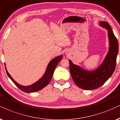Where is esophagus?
Here are the masks:
<instances>
[{
  "label": "esophagus",
  "mask_w": 120,
  "mask_h": 120,
  "mask_svg": "<svg viewBox=\"0 0 120 120\" xmlns=\"http://www.w3.org/2000/svg\"><path fill=\"white\" fill-rule=\"evenodd\" d=\"M66 55H69V51H66Z\"/></svg>",
  "instance_id": "obj_1"
}]
</instances>
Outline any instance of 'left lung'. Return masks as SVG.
<instances>
[{
  "label": "left lung",
  "mask_w": 120,
  "mask_h": 120,
  "mask_svg": "<svg viewBox=\"0 0 120 120\" xmlns=\"http://www.w3.org/2000/svg\"><path fill=\"white\" fill-rule=\"evenodd\" d=\"M99 25L107 30L109 40V51L101 65L93 71H89L69 60L70 72L74 83L79 88L85 90L100 87L111 77L116 68L119 42L109 23L100 21Z\"/></svg>",
  "instance_id": "8db88e82"
}]
</instances>
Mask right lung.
<instances>
[{
	"label": "right lung",
	"instance_id": "add662e5",
	"mask_svg": "<svg viewBox=\"0 0 120 120\" xmlns=\"http://www.w3.org/2000/svg\"><path fill=\"white\" fill-rule=\"evenodd\" d=\"M63 57V56L61 55L57 56L55 58L51 60L47 66V68H46L45 73H44V75L42 76L41 78L39 79L38 81L32 84V85H30V86H23L18 84L12 78L11 75L7 71L6 68H5V70H6L7 74L9 76V78L16 85L17 87H18L19 89H21L23 92H26V93H32V92H35L41 90L42 89H43L44 87H45L46 86L49 84V83L51 81L56 66L59 64V62L62 60Z\"/></svg>",
	"mask_w": 120,
	"mask_h": 120
}]
</instances>
